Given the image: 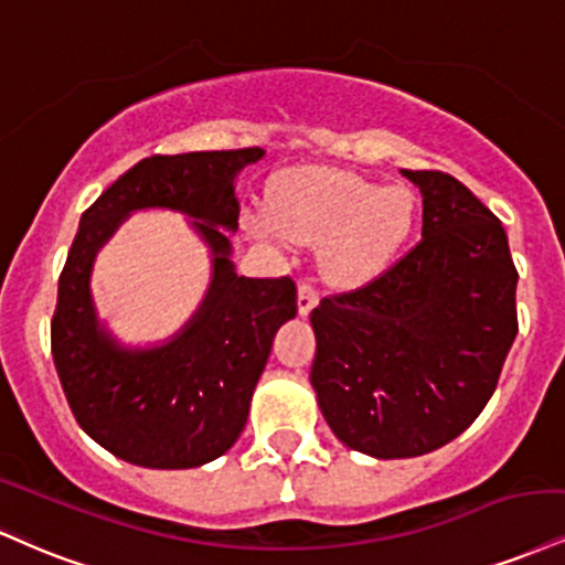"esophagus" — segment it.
<instances>
[{
	"mask_svg": "<svg viewBox=\"0 0 565 565\" xmlns=\"http://www.w3.org/2000/svg\"><path fill=\"white\" fill-rule=\"evenodd\" d=\"M318 305V295H316V289L310 287V284H300V287H297V312H300L302 318H308L310 312H312V308H316Z\"/></svg>",
	"mask_w": 565,
	"mask_h": 565,
	"instance_id": "34e87169",
	"label": "esophagus"
}]
</instances>
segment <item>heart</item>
<instances>
[{"mask_svg": "<svg viewBox=\"0 0 565 565\" xmlns=\"http://www.w3.org/2000/svg\"><path fill=\"white\" fill-rule=\"evenodd\" d=\"M270 215L247 217L265 239L318 247L331 287L360 289L376 281L416 231L418 200L407 186H379L355 173L305 168L274 183Z\"/></svg>", "mask_w": 565, "mask_h": 565, "instance_id": "b5f03b06", "label": "heart"}]
</instances>
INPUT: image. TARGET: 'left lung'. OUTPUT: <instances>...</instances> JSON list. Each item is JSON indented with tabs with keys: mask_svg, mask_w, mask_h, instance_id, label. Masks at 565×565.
Wrapping results in <instances>:
<instances>
[{
	"mask_svg": "<svg viewBox=\"0 0 565 565\" xmlns=\"http://www.w3.org/2000/svg\"><path fill=\"white\" fill-rule=\"evenodd\" d=\"M403 175L424 196V239L369 287L310 312L318 407L339 441L379 460L460 437L519 334L502 223L452 175Z\"/></svg>",
	"mask_w": 565,
	"mask_h": 565,
	"instance_id": "left-lung-1",
	"label": "left lung"
}]
</instances>
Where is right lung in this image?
I'll list each match as a JSON object with an SVG mask.
<instances>
[{"mask_svg":"<svg viewBox=\"0 0 565 565\" xmlns=\"http://www.w3.org/2000/svg\"><path fill=\"white\" fill-rule=\"evenodd\" d=\"M265 149L154 154L81 215L57 284L52 358L78 426L141 468H196L239 439L276 331L297 316L291 278H244L231 260L236 175ZM168 209L209 247L211 284L190 321L152 345H126L98 316L90 270L134 212Z\"/></svg>","mask_w":565,"mask_h":565,"instance_id":"add662e5","label":"right lung"}]
</instances>
